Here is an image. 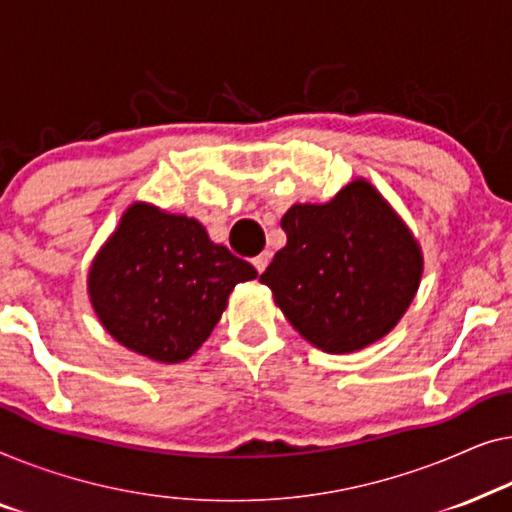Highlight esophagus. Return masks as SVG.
<instances>
[{"mask_svg":"<svg viewBox=\"0 0 512 512\" xmlns=\"http://www.w3.org/2000/svg\"><path fill=\"white\" fill-rule=\"evenodd\" d=\"M269 262H271V253H262V255H257V257L253 259L255 269H257L259 273L266 271V266H269Z\"/></svg>","mask_w":512,"mask_h":512,"instance_id":"34e87169","label":"esophagus"}]
</instances>
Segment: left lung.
Wrapping results in <instances>:
<instances>
[{"instance_id": "left-lung-1", "label": "left lung", "mask_w": 512, "mask_h": 512, "mask_svg": "<svg viewBox=\"0 0 512 512\" xmlns=\"http://www.w3.org/2000/svg\"><path fill=\"white\" fill-rule=\"evenodd\" d=\"M287 243L259 283L315 348L348 355L399 325L420 287L424 257L390 201L355 178L327 204H294Z\"/></svg>"}]
</instances>
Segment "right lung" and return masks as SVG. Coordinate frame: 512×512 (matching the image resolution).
<instances>
[{"mask_svg": "<svg viewBox=\"0 0 512 512\" xmlns=\"http://www.w3.org/2000/svg\"><path fill=\"white\" fill-rule=\"evenodd\" d=\"M253 278L255 266L208 239L199 220L134 201L92 259L88 297L122 348L178 364L211 336L234 287Z\"/></svg>", "mask_w": 512, "mask_h": 512, "instance_id": "add662e5", "label": "right lung"}]
</instances>
